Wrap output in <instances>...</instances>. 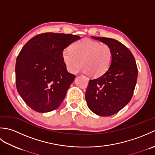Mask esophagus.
<instances>
[{"label":"esophagus","instance_id":"esophagus-1","mask_svg":"<svg viewBox=\"0 0 155 155\" xmlns=\"http://www.w3.org/2000/svg\"><path fill=\"white\" fill-rule=\"evenodd\" d=\"M85 79H86V81H89V78H88V77H85Z\"/></svg>","mask_w":155,"mask_h":155}]
</instances>
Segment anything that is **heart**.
I'll list each match as a JSON object with an SVG mask.
<instances>
[{"label": "heart", "mask_w": 155, "mask_h": 155, "mask_svg": "<svg viewBox=\"0 0 155 155\" xmlns=\"http://www.w3.org/2000/svg\"><path fill=\"white\" fill-rule=\"evenodd\" d=\"M71 50L64 49L62 57L67 70L76 73L83 64L84 73L100 77L106 72L113 60V52L109 46L99 42L84 38L72 45Z\"/></svg>", "instance_id": "b5f03b06"}]
</instances>
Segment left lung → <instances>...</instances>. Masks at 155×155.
I'll return each instance as SVG.
<instances>
[{
	"instance_id": "8db88e82",
	"label": "left lung",
	"mask_w": 155,
	"mask_h": 155,
	"mask_svg": "<svg viewBox=\"0 0 155 155\" xmlns=\"http://www.w3.org/2000/svg\"><path fill=\"white\" fill-rule=\"evenodd\" d=\"M91 37L109 46L113 60L104 74L89 81L85 98L88 108L94 114L111 116L132 98L138 77L137 63L132 52L119 41L110 38Z\"/></svg>"
}]
</instances>
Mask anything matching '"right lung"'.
I'll use <instances>...</instances> for the list:
<instances>
[{"mask_svg":"<svg viewBox=\"0 0 155 155\" xmlns=\"http://www.w3.org/2000/svg\"><path fill=\"white\" fill-rule=\"evenodd\" d=\"M81 37L62 33L40 34L30 39L16 58V85L28 106L38 113L57 108L75 78L69 73L62 52Z\"/></svg>","mask_w":155,"mask_h":155,"instance_id":"add662e5","label":"right lung"}]
</instances>
